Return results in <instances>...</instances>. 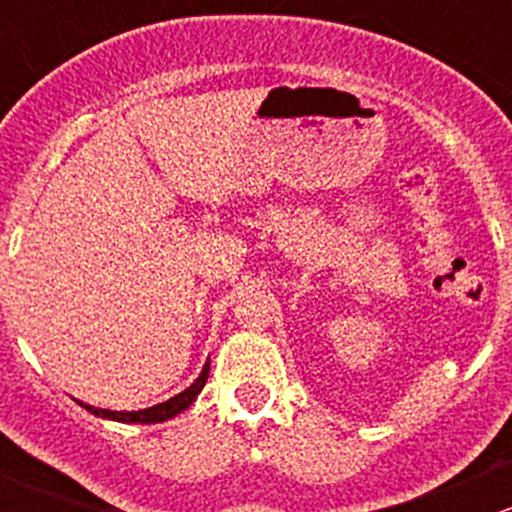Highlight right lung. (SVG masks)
I'll list each match as a JSON object with an SVG mask.
<instances>
[{
  "label": "right lung",
  "mask_w": 512,
  "mask_h": 512,
  "mask_svg": "<svg viewBox=\"0 0 512 512\" xmlns=\"http://www.w3.org/2000/svg\"><path fill=\"white\" fill-rule=\"evenodd\" d=\"M208 374H210V361H205L200 376L193 381V384L188 386V389L180 391V394H175L173 399L163 401V404L151 406V409L111 411V409H96V406L84 404V401H79V406H81V409L89 411V414L98 416V418H108V421H118V423H163V421H168V418H175L178 414H183V411L188 409V406L193 404L195 399H198V394L203 391L205 381H208Z\"/></svg>",
  "instance_id": "obj_1"
}]
</instances>
